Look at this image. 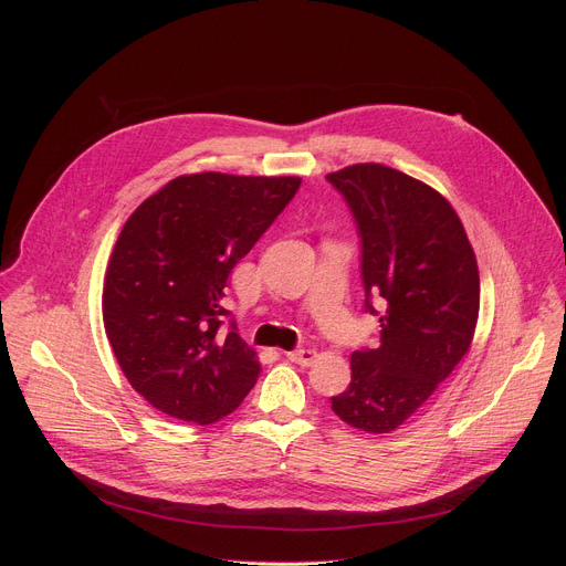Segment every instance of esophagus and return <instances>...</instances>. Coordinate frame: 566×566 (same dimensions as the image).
I'll list each match as a JSON object with an SVG mask.
<instances>
[{"mask_svg": "<svg viewBox=\"0 0 566 566\" xmlns=\"http://www.w3.org/2000/svg\"><path fill=\"white\" fill-rule=\"evenodd\" d=\"M316 358H318V353L314 348H298V350L286 353V360L293 365H301V367H310Z\"/></svg>", "mask_w": 566, "mask_h": 566, "instance_id": "obj_1", "label": "esophagus"}]
</instances>
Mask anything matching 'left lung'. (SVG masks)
<instances>
[{
    "mask_svg": "<svg viewBox=\"0 0 566 566\" xmlns=\"http://www.w3.org/2000/svg\"><path fill=\"white\" fill-rule=\"evenodd\" d=\"M363 238L365 307L380 316L376 348L350 355L337 418L390 433L418 412L470 350L480 316V271L465 229L431 186L378 163L328 174Z\"/></svg>",
    "mask_w": 566,
    "mask_h": 566,
    "instance_id": "left-lung-1",
    "label": "left lung"
}]
</instances>
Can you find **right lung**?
<instances>
[{"mask_svg": "<svg viewBox=\"0 0 566 566\" xmlns=\"http://www.w3.org/2000/svg\"><path fill=\"white\" fill-rule=\"evenodd\" d=\"M301 188L298 176H176L112 250L103 323L133 388L169 418L213 424L254 388V348L222 318L227 277Z\"/></svg>", "mask_w": 566, "mask_h": 566, "instance_id": "add662e5", "label": "right lung"}]
</instances>
